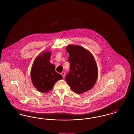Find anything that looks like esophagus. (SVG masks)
<instances>
[{
	"label": "esophagus",
	"mask_w": 134,
	"mask_h": 134,
	"mask_svg": "<svg viewBox=\"0 0 134 134\" xmlns=\"http://www.w3.org/2000/svg\"><path fill=\"white\" fill-rule=\"evenodd\" d=\"M61 75H62V76L63 77V78H64V77H65V72H62L61 73Z\"/></svg>",
	"instance_id": "esophagus-1"
}]
</instances>
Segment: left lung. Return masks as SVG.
<instances>
[{
    "mask_svg": "<svg viewBox=\"0 0 134 134\" xmlns=\"http://www.w3.org/2000/svg\"><path fill=\"white\" fill-rule=\"evenodd\" d=\"M69 54L70 71L65 77L71 89L81 94L91 89L97 79L98 70L92 54L81 46L69 45L66 48Z\"/></svg>",
    "mask_w": 134,
    "mask_h": 134,
    "instance_id": "obj_1",
    "label": "left lung"
}]
</instances>
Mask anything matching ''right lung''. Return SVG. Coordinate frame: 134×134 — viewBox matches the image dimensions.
Instances as JSON below:
<instances>
[{"instance_id":"1","label":"right lung","mask_w":134,"mask_h":134,"mask_svg":"<svg viewBox=\"0 0 134 134\" xmlns=\"http://www.w3.org/2000/svg\"><path fill=\"white\" fill-rule=\"evenodd\" d=\"M51 53H43L35 60L32 66L31 77L34 87L41 92H47L53 89L58 80L63 76L55 71V66L50 62Z\"/></svg>"}]
</instances>
